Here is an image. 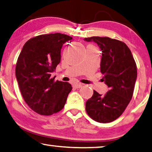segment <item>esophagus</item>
<instances>
[{"instance_id":"34e87169","label":"esophagus","mask_w":152,"mask_h":152,"mask_svg":"<svg viewBox=\"0 0 152 152\" xmlns=\"http://www.w3.org/2000/svg\"><path fill=\"white\" fill-rule=\"evenodd\" d=\"M83 86V84H81V83H75V84H74L73 85V87H75V88H81V87Z\"/></svg>"}]
</instances>
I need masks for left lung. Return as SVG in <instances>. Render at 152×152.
<instances>
[{
    "label": "left lung",
    "instance_id": "obj_1",
    "mask_svg": "<svg viewBox=\"0 0 152 152\" xmlns=\"http://www.w3.org/2000/svg\"><path fill=\"white\" fill-rule=\"evenodd\" d=\"M85 41L95 42L102 51L100 70L109 87L105 95L95 90L87 101L88 115L97 122L109 123L120 116L131 101L137 79L136 63L129 47L118 40L91 37Z\"/></svg>",
    "mask_w": 152,
    "mask_h": 152
}]
</instances>
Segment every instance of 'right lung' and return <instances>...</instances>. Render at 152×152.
<instances>
[{
  "mask_svg": "<svg viewBox=\"0 0 152 152\" xmlns=\"http://www.w3.org/2000/svg\"><path fill=\"white\" fill-rule=\"evenodd\" d=\"M72 37L61 33L42 34L24 45L15 69L24 100L32 110L50 115L63 108L72 89L68 82L54 81L51 73L61 61V49Z\"/></svg>",
  "mask_w": 152,
  "mask_h": 152,
  "instance_id": "obj_1",
  "label": "right lung"
}]
</instances>
